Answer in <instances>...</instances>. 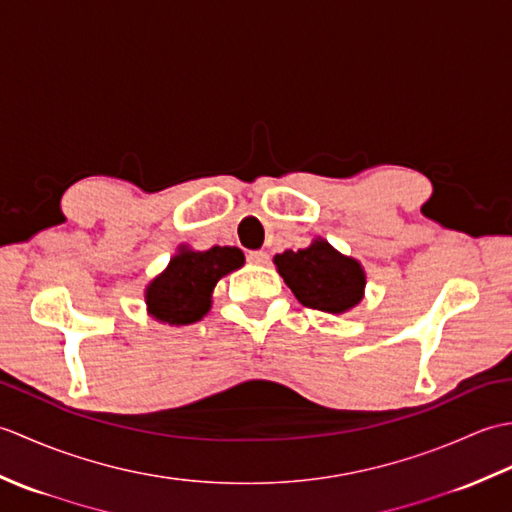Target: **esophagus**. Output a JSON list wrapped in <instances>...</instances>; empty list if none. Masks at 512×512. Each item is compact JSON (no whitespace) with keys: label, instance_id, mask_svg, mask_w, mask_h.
Wrapping results in <instances>:
<instances>
[{"label":"esophagus","instance_id":"esophagus-1","mask_svg":"<svg viewBox=\"0 0 512 512\" xmlns=\"http://www.w3.org/2000/svg\"><path fill=\"white\" fill-rule=\"evenodd\" d=\"M268 253L266 250H250L248 253V262L255 264V266H266L268 264Z\"/></svg>","mask_w":512,"mask_h":512}]
</instances>
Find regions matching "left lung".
Here are the masks:
<instances>
[{
	"instance_id": "8db88e82",
	"label": "left lung",
	"mask_w": 512,
	"mask_h": 512,
	"mask_svg": "<svg viewBox=\"0 0 512 512\" xmlns=\"http://www.w3.org/2000/svg\"><path fill=\"white\" fill-rule=\"evenodd\" d=\"M277 273L295 292L303 306L343 314L356 308L365 297L367 275L358 259L343 255L328 239L314 237L301 250H284L275 255Z\"/></svg>"
}]
</instances>
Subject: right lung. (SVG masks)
<instances>
[{
    "instance_id": "1",
    "label": "right lung",
    "mask_w": 512,
    "mask_h": 512,
    "mask_svg": "<svg viewBox=\"0 0 512 512\" xmlns=\"http://www.w3.org/2000/svg\"><path fill=\"white\" fill-rule=\"evenodd\" d=\"M244 266V253L235 246L195 250L180 244L167 268L145 288L147 314L169 325H189L206 317L217 281Z\"/></svg>"
}]
</instances>
